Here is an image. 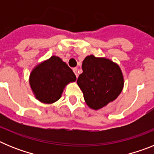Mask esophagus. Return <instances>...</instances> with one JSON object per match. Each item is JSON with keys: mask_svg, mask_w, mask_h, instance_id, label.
<instances>
[{"mask_svg": "<svg viewBox=\"0 0 154 154\" xmlns=\"http://www.w3.org/2000/svg\"><path fill=\"white\" fill-rule=\"evenodd\" d=\"M73 72H74L75 75H76V77H78V69L77 68H73Z\"/></svg>", "mask_w": 154, "mask_h": 154, "instance_id": "esophagus-1", "label": "esophagus"}]
</instances>
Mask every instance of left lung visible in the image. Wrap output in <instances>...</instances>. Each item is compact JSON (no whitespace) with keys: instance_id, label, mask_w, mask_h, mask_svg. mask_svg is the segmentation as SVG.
<instances>
[{"instance_id":"left-lung-1","label":"left lung","mask_w":154,"mask_h":154,"mask_svg":"<svg viewBox=\"0 0 154 154\" xmlns=\"http://www.w3.org/2000/svg\"><path fill=\"white\" fill-rule=\"evenodd\" d=\"M83 72L77 84L88 106L98 110L114 101L123 90L124 80L116 63L106 58L89 55L82 62Z\"/></svg>"}]
</instances>
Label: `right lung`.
<instances>
[{
	"mask_svg": "<svg viewBox=\"0 0 154 154\" xmlns=\"http://www.w3.org/2000/svg\"><path fill=\"white\" fill-rule=\"evenodd\" d=\"M76 80L72 70L59 57L51 56L34 68L29 83L38 100L51 104L60 99L69 82Z\"/></svg>",
	"mask_w": 154,
	"mask_h": 154,
	"instance_id": "add662e5",
	"label": "right lung"
}]
</instances>
